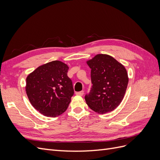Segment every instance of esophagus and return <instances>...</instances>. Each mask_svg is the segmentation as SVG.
<instances>
[{
  "label": "esophagus",
  "mask_w": 160,
  "mask_h": 160,
  "mask_svg": "<svg viewBox=\"0 0 160 160\" xmlns=\"http://www.w3.org/2000/svg\"><path fill=\"white\" fill-rule=\"evenodd\" d=\"M84 94V91H81L79 92H76V95H80V96H83Z\"/></svg>",
  "instance_id": "obj_1"
}]
</instances>
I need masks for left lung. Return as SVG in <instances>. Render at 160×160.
<instances>
[{
	"instance_id": "left-lung-1",
	"label": "left lung",
	"mask_w": 160,
	"mask_h": 160,
	"mask_svg": "<svg viewBox=\"0 0 160 160\" xmlns=\"http://www.w3.org/2000/svg\"><path fill=\"white\" fill-rule=\"evenodd\" d=\"M91 69L93 84L85 97L90 109L99 114L113 111L123 100L129 81L125 67L113 57L105 54L96 55L87 61Z\"/></svg>"
}]
</instances>
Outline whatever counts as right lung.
I'll use <instances>...</instances> for the list:
<instances>
[{
    "mask_svg": "<svg viewBox=\"0 0 160 160\" xmlns=\"http://www.w3.org/2000/svg\"><path fill=\"white\" fill-rule=\"evenodd\" d=\"M69 67L60 61L41 65L27 77L26 93L31 105L47 117L63 113L74 94L67 76Z\"/></svg>",
    "mask_w": 160,
    "mask_h": 160,
    "instance_id": "1",
    "label": "right lung"
}]
</instances>
